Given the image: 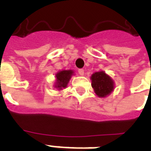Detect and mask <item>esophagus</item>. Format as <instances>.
<instances>
[{
  "label": "esophagus",
  "mask_w": 151,
  "mask_h": 151,
  "mask_svg": "<svg viewBox=\"0 0 151 151\" xmlns=\"http://www.w3.org/2000/svg\"><path fill=\"white\" fill-rule=\"evenodd\" d=\"M78 73H79V74H80V75H81V76H83V75H84V73H85L84 70H82V69H79V70H78Z\"/></svg>",
  "instance_id": "esophagus-1"
}]
</instances>
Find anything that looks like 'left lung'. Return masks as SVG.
<instances>
[{
    "instance_id": "obj_1",
    "label": "left lung",
    "mask_w": 151,
    "mask_h": 151,
    "mask_svg": "<svg viewBox=\"0 0 151 151\" xmlns=\"http://www.w3.org/2000/svg\"><path fill=\"white\" fill-rule=\"evenodd\" d=\"M92 87L98 97L104 98L114 90V81L103 71L94 73L91 76Z\"/></svg>"
}]
</instances>
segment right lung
<instances>
[{"label":"right lung","mask_w":151,"mask_h":151,"mask_svg":"<svg viewBox=\"0 0 151 151\" xmlns=\"http://www.w3.org/2000/svg\"><path fill=\"white\" fill-rule=\"evenodd\" d=\"M72 70H62L56 74V88L62 90V88L66 87L68 82L70 81L71 76L73 75Z\"/></svg>","instance_id":"1"}]
</instances>
